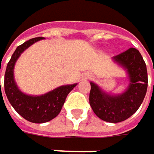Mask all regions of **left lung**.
Instances as JSON below:
<instances>
[{"mask_svg":"<svg viewBox=\"0 0 154 154\" xmlns=\"http://www.w3.org/2000/svg\"><path fill=\"white\" fill-rule=\"evenodd\" d=\"M114 60L123 66L131 80L129 88L124 93L111 96L91 83L89 101L94 114L108 122H120L129 117L139 108L146 94L147 69L141 54L131 48L114 56Z\"/></svg>","mask_w":154,"mask_h":154,"instance_id":"1","label":"left lung"}]
</instances>
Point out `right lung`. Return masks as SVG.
I'll list each match as a JSON object with an SVG mask.
<instances>
[{"label": "right lung", "instance_id": "right-lung-1", "mask_svg": "<svg viewBox=\"0 0 154 154\" xmlns=\"http://www.w3.org/2000/svg\"><path fill=\"white\" fill-rule=\"evenodd\" d=\"M40 39L42 37L33 38L17 48L8 63L4 76V90L9 103L22 117L34 123L47 122L56 117L62 110L68 94L77 85L75 84L60 86L40 96H29L18 90L14 81L15 63L25 49Z\"/></svg>", "mask_w": 154, "mask_h": 154}]
</instances>
